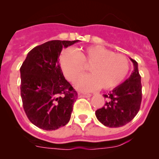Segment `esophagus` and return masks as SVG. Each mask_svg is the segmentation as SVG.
Masks as SVG:
<instances>
[{"label": "esophagus", "instance_id": "34e87169", "mask_svg": "<svg viewBox=\"0 0 159 159\" xmlns=\"http://www.w3.org/2000/svg\"><path fill=\"white\" fill-rule=\"evenodd\" d=\"M78 97L79 98H89L91 97L90 94H85L84 92H79L78 93Z\"/></svg>", "mask_w": 159, "mask_h": 159}]
</instances>
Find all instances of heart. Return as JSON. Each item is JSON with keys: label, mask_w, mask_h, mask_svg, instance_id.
<instances>
[{"label": "heart", "mask_w": 159, "mask_h": 159, "mask_svg": "<svg viewBox=\"0 0 159 159\" xmlns=\"http://www.w3.org/2000/svg\"><path fill=\"white\" fill-rule=\"evenodd\" d=\"M60 64L68 81L75 82L90 65L91 75L78 80L75 87L89 91L99 88L111 89L121 84L129 74L130 63L126 56L115 54L100 45L89 46L81 51L67 50L62 53Z\"/></svg>", "instance_id": "obj_1"}]
</instances>
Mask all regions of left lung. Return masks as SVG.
Instances as JSON below:
<instances>
[{
    "label": "left lung",
    "instance_id": "left-lung-1",
    "mask_svg": "<svg viewBox=\"0 0 159 159\" xmlns=\"http://www.w3.org/2000/svg\"><path fill=\"white\" fill-rule=\"evenodd\" d=\"M130 59L134 65L130 77L108 94H104L106 102L104 107L95 111L98 120L107 127L125 125L140 109L142 96L141 76L136 61Z\"/></svg>",
    "mask_w": 159,
    "mask_h": 159
}]
</instances>
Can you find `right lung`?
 <instances>
[{"mask_svg":"<svg viewBox=\"0 0 159 159\" xmlns=\"http://www.w3.org/2000/svg\"><path fill=\"white\" fill-rule=\"evenodd\" d=\"M77 41H50L34 48L20 68V96L32 124L52 131L70 121L78 93L64 77L58 64L62 49Z\"/></svg>","mask_w":159,"mask_h":159,"instance_id":"1","label":"right lung"}]
</instances>
